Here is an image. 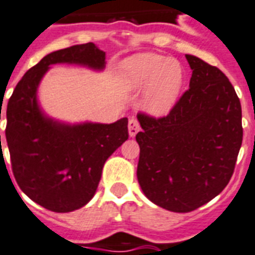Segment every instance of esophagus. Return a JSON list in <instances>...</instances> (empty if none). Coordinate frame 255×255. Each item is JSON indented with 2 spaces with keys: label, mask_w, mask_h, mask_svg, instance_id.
Returning a JSON list of instances; mask_svg holds the SVG:
<instances>
[{
  "label": "esophagus",
  "mask_w": 255,
  "mask_h": 255,
  "mask_svg": "<svg viewBox=\"0 0 255 255\" xmlns=\"http://www.w3.org/2000/svg\"><path fill=\"white\" fill-rule=\"evenodd\" d=\"M138 131H140V123H138L136 118H131L129 122H128V132H129V136L134 137Z\"/></svg>",
  "instance_id": "1"
}]
</instances>
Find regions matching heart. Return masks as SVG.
<instances>
[{
  "instance_id": "heart-1",
  "label": "heart",
  "mask_w": 255,
  "mask_h": 255,
  "mask_svg": "<svg viewBox=\"0 0 255 255\" xmlns=\"http://www.w3.org/2000/svg\"><path fill=\"white\" fill-rule=\"evenodd\" d=\"M119 79L128 91H142V109L151 117H164L176 105L184 84V70L175 59L157 53H140L124 59Z\"/></svg>"
}]
</instances>
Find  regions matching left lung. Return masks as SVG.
<instances>
[{
    "mask_svg": "<svg viewBox=\"0 0 255 255\" xmlns=\"http://www.w3.org/2000/svg\"><path fill=\"white\" fill-rule=\"evenodd\" d=\"M188 89L167 117L138 114L137 180L159 207L189 213L226 188L243 142L241 104L219 68L185 54Z\"/></svg>",
    "mask_w": 255,
    "mask_h": 255,
    "instance_id": "8db88e82",
    "label": "left lung"
}]
</instances>
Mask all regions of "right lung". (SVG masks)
<instances>
[{
	"label": "right lung",
	"mask_w": 255,
	"mask_h": 255,
	"mask_svg": "<svg viewBox=\"0 0 255 255\" xmlns=\"http://www.w3.org/2000/svg\"><path fill=\"white\" fill-rule=\"evenodd\" d=\"M105 59L106 53L93 42L53 51L25 72L8 100L6 141L12 174L23 193L50 211L70 213L93 198L105 162L128 138V119L111 124L53 119L38 104V85L51 65L102 71Z\"/></svg>",
	"instance_id": "add662e5"
}]
</instances>
